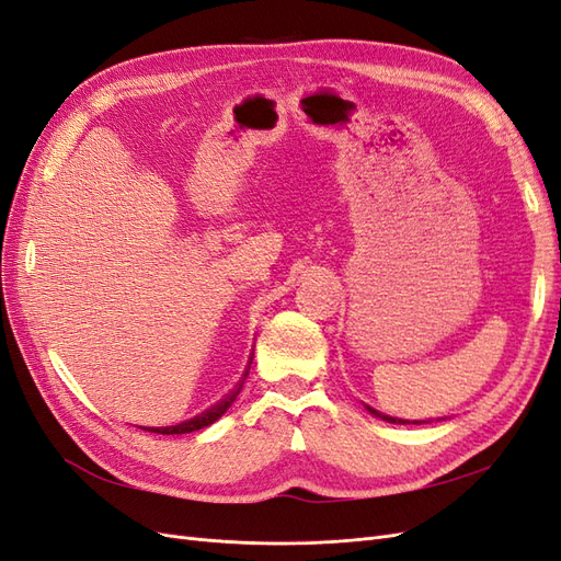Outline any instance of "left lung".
<instances>
[{"instance_id": "obj_1", "label": "left lung", "mask_w": 561, "mask_h": 561, "mask_svg": "<svg viewBox=\"0 0 561 561\" xmlns=\"http://www.w3.org/2000/svg\"><path fill=\"white\" fill-rule=\"evenodd\" d=\"M367 410H369V412H371V414H377V417H381V420H386V422H391V424H396V422H398V424H410V422H405V420H396V417H386V414H379V412H377V410H371V408H367Z\"/></svg>"}]
</instances>
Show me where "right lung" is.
<instances>
[{"instance_id":"obj_1","label":"right lung","mask_w":561,"mask_h":561,"mask_svg":"<svg viewBox=\"0 0 561 561\" xmlns=\"http://www.w3.org/2000/svg\"><path fill=\"white\" fill-rule=\"evenodd\" d=\"M253 360V357H251ZM249 367H251V363H249ZM247 375H249V369L243 371V377L237 381V386L232 391H229L220 403H215L213 408H208L206 412H201V414H196L194 420H186V422H182V424H178V426H163V428H149V431H153V434H190V431H198V428H204V426H208V424H213V422H218L222 414L229 410V405L234 403L237 400V396H239V391L243 389V379H247Z\"/></svg>"}]
</instances>
